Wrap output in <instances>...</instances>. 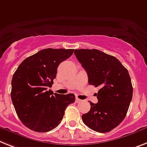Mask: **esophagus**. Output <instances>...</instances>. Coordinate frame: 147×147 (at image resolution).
<instances>
[{"mask_svg": "<svg viewBox=\"0 0 147 147\" xmlns=\"http://www.w3.org/2000/svg\"><path fill=\"white\" fill-rule=\"evenodd\" d=\"M82 101V100H81V99H80V98H76V103H81Z\"/></svg>", "mask_w": 147, "mask_h": 147, "instance_id": "34e87169", "label": "esophagus"}]
</instances>
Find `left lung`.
I'll return each mask as SVG.
<instances>
[{"mask_svg": "<svg viewBox=\"0 0 147 147\" xmlns=\"http://www.w3.org/2000/svg\"><path fill=\"white\" fill-rule=\"evenodd\" d=\"M74 54L88 77V84L100 89L98 102L82 116L84 124L100 133L112 131L125 117L133 95L128 70L116 57L98 49H75Z\"/></svg>", "mask_w": 147, "mask_h": 147, "instance_id": "obj_1", "label": "left lung"}]
</instances>
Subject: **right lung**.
I'll use <instances>...</instances> for the list:
<instances>
[{
    "label": "right lung",
    "instance_id": "obj_1",
    "mask_svg": "<svg viewBox=\"0 0 147 147\" xmlns=\"http://www.w3.org/2000/svg\"><path fill=\"white\" fill-rule=\"evenodd\" d=\"M73 49H44L28 57L12 79L11 99L23 125L31 130L47 132L61 123L65 110L75 101L74 94L52 92L53 80L61 62L74 53Z\"/></svg>",
    "mask_w": 147,
    "mask_h": 147
}]
</instances>
